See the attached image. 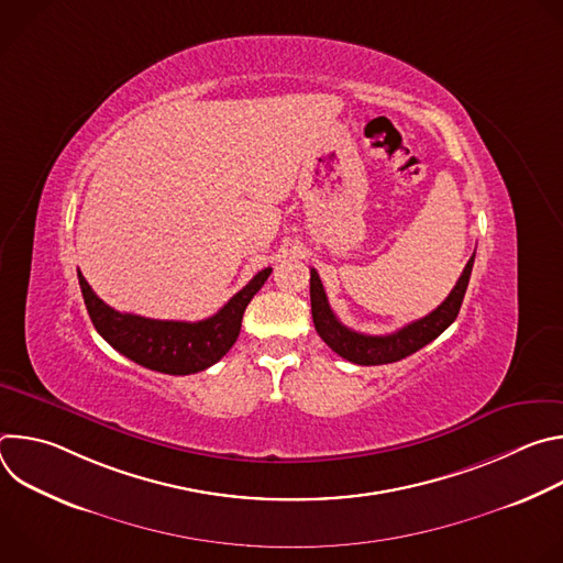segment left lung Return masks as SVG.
I'll list each match as a JSON object with an SVG mask.
<instances>
[{"mask_svg": "<svg viewBox=\"0 0 563 563\" xmlns=\"http://www.w3.org/2000/svg\"><path fill=\"white\" fill-rule=\"evenodd\" d=\"M474 256L467 261L461 278L456 280L454 289L450 296L428 316L412 320L406 328H400L394 334L385 336H369L354 332L345 328L336 313L332 311L328 302V294L323 289V283H320L316 269H311L309 278V296H311V318H313V328L318 336L323 339L339 356H343L350 363L356 365H385V363H396L400 358H406L428 343H432L437 336H441L459 316L470 274H472Z\"/></svg>", "mask_w": 563, "mask_h": 563, "instance_id": "8db88e82", "label": "left lung"}]
</instances>
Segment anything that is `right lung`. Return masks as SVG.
<instances>
[{
	"mask_svg": "<svg viewBox=\"0 0 563 563\" xmlns=\"http://www.w3.org/2000/svg\"><path fill=\"white\" fill-rule=\"evenodd\" d=\"M272 267L258 272L229 302L211 318L155 320L137 313H122L96 296L87 278L77 272L79 289L98 334L133 363L163 374H196L218 363L235 343L243 313L256 291L269 278Z\"/></svg>",
	"mask_w": 563,
	"mask_h": 563,
	"instance_id": "1",
	"label": "right lung"
}]
</instances>
